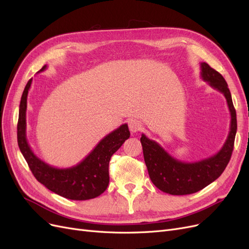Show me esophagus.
Segmentation results:
<instances>
[{
    "mask_svg": "<svg viewBox=\"0 0 249 249\" xmlns=\"http://www.w3.org/2000/svg\"><path fill=\"white\" fill-rule=\"evenodd\" d=\"M129 129L132 133H136L142 129V124L140 122H138V120L132 119L129 122Z\"/></svg>",
    "mask_w": 249,
    "mask_h": 249,
    "instance_id": "34e87169",
    "label": "esophagus"
}]
</instances>
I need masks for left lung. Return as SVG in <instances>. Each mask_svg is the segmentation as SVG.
I'll list each match as a JSON object with an SVG mask.
<instances>
[{"instance_id": "8db88e82", "label": "left lung", "mask_w": 249, "mask_h": 249, "mask_svg": "<svg viewBox=\"0 0 249 249\" xmlns=\"http://www.w3.org/2000/svg\"><path fill=\"white\" fill-rule=\"evenodd\" d=\"M200 70L201 79L227 99L231 113L229 136L219 152L207 159L187 163L170 156L159 143L150 140L144 134L140 138L150 179L158 189L171 195L192 194L213 183L228 166L233 149L237 116L228 83L219 72L206 62L200 63Z\"/></svg>"}]
</instances>
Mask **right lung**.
<instances>
[{
	"mask_svg": "<svg viewBox=\"0 0 249 249\" xmlns=\"http://www.w3.org/2000/svg\"><path fill=\"white\" fill-rule=\"evenodd\" d=\"M46 69L47 65H44L38 72ZM31 84L32 79H30L20 99L18 123V143L30 169L39 183L60 196L72 200L97 197L109 185V162L112 155L130 137L127 124H122L105 136L91 153L74 166L69 168L51 166L33 153L26 137L27 97Z\"/></svg>",
	"mask_w": 249,
	"mask_h": 249,
	"instance_id": "obj_1",
	"label": "right lung"
}]
</instances>
